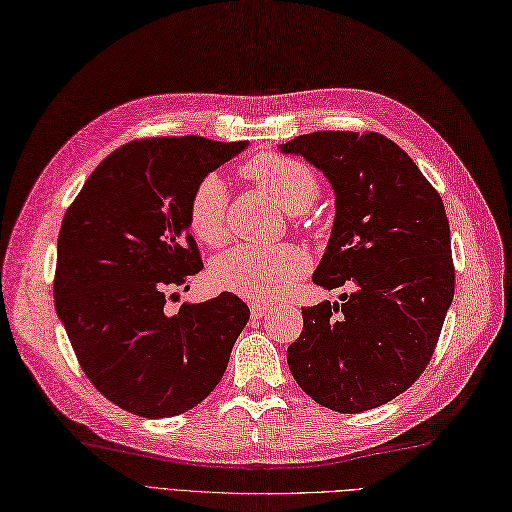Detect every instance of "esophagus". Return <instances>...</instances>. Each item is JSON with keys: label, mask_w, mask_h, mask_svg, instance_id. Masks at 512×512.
<instances>
[{"label": "esophagus", "mask_w": 512, "mask_h": 512, "mask_svg": "<svg viewBox=\"0 0 512 512\" xmlns=\"http://www.w3.org/2000/svg\"><path fill=\"white\" fill-rule=\"evenodd\" d=\"M250 311H252V317H256V320H258V317L271 313V311H273V305L260 303V301H258V303H252V305H250Z\"/></svg>", "instance_id": "esophagus-1"}]
</instances>
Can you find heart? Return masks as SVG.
I'll list each match as a JSON object with an SVG mask.
<instances>
[{"mask_svg": "<svg viewBox=\"0 0 512 512\" xmlns=\"http://www.w3.org/2000/svg\"><path fill=\"white\" fill-rule=\"evenodd\" d=\"M245 173L267 188L288 214H301L320 192L315 173L301 161L279 154H260ZM228 188L220 173H207L192 190L188 203L190 228L205 243H222L226 235ZM311 267L309 254L298 245H237L211 267L214 284L254 301H275Z\"/></svg>", "mask_w": 512, "mask_h": 512, "instance_id": "obj_1", "label": "heart"}]
</instances>
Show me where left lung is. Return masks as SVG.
<instances>
[{
    "label": "left lung",
    "instance_id": "1",
    "mask_svg": "<svg viewBox=\"0 0 512 512\" xmlns=\"http://www.w3.org/2000/svg\"><path fill=\"white\" fill-rule=\"evenodd\" d=\"M279 150L303 156L334 192L337 214L313 284H354L343 303L303 307L290 373L326 409L381 407L424 373L453 301L443 199L413 158L379 133L317 131Z\"/></svg>",
    "mask_w": 512,
    "mask_h": 512
}]
</instances>
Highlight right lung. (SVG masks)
I'll list each match as a JSON object with an SVG mask.
<instances>
[{
  "label": "right lung",
  "mask_w": 512,
  "mask_h": 512,
  "mask_svg": "<svg viewBox=\"0 0 512 512\" xmlns=\"http://www.w3.org/2000/svg\"><path fill=\"white\" fill-rule=\"evenodd\" d=\"M245 148L195 135L137 139L105 156L65 211L57 315L86 377L133 415L197 407L250 320L233 292L163 309L167 290L203 269L188 233L192 190Z\"/></svg>",
  "instance_id": "obj_1"
}]
</instances>
